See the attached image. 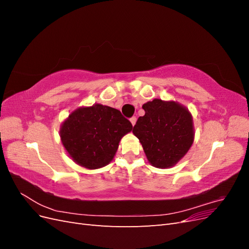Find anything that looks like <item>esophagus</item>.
<instances>
[{"instance_id":"esophagus-1","label":"esophagus","mask_w":249,"mask_h":249,"mask_svg":"<svg viewBox=\"0 0 249 249\" xmlns=\"http://www.w3.org/2000/svg\"><path fill=\"white\" fill-rule=\"evenodd\" d=\"M136 120H137L136 116H133V117H131V118H130V122H131V124H132V125H133V126L135 125V124H136Z\"/></svg>"}]
</instances>
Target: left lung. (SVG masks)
I'll use <instances>...</instances> for the list:
<instances>
[{"instance_id":"left-lung-1","label":"left lung","mask_w":249,"mask_h":249,"mask_svg":"<svg viewBox=\"0 0 249 249\" xmlns=\"http://www.w3.org/2000/svg\"><path fill=\"white\" fill-rule=\"evenodd\" d=\"M133 133L144 149L148 162L158 168L177 164L191 147L194 139L192 116L175 102L154 100L142 106Z\"/></svg>"}]
</instances>
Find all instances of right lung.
<instances>
[{
	"label": "right lung",
	"mask_w": 249,
	"mask_h": 249,
	"mask_svg": "<svg viewBox=\"0 0 249 249\" xmlns=\"http://www.w3.org/2000/svg\"><path fill=\"white\" fill-rule=\"evenodd\" d=\"M132 129L119 110L96 104L72 112L62 124L60 137L74 162L96 169L112 161L120 139Z\"/></svg>",
	"instance_id": "add662e5"
}]
</instances>
